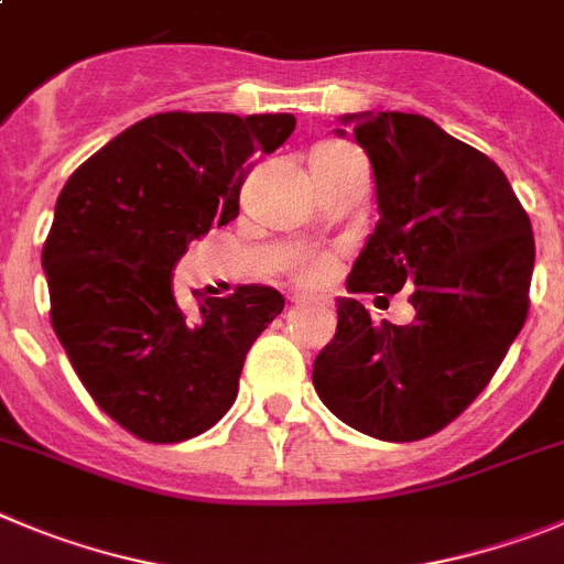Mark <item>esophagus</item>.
Listing matches in <instances>:
<instances>
[{"label":"esophagus","mask_w":564,"mask_h":564,"mask_svg":"<svg viewBox=\"0 0 564 564\" xmlns=\"http://www.w3.org/2000/svg\"><path fill=\"white\" fill-rule=\"evenodd\" d=\"M293 302H296L299 307H324V299H313V296H296Z\"/></svg>","instance_id":"obj_1"}]
</instances>
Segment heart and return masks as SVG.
Instances as JSON below:
<instances>
[{"mask_svg": "<svg viewBox=\"0 0 564 564\" xmlns=\"http://www.w3.org/2000/svg\"><path fill=\"white\" fill-rule=\"evenodd\" d=\"M335 148H344V144L322 142V144H316V148H313V153H310V156H318V153H329V151H335ZM333 268H335L333 257L304 254V257H299L296 262H293L291 273L299 279V282H302V285H322V282H327V279H329Z\"/></svg>", "mask_w": 564, "mask_h": 564, "instance_id": "heart-1", "label": "heart"}]
</instances>
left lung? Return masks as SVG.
Instances as JSON below:
<instances>
[{"mask_svg": "<svg viewBox=\"0 0 564 564\" xmlns=\"http://www.w3.org/2000/svg\"><path fill=\"white\" fill-rule=\"evenodd\" d=\"M375 170L380 220L352 293H400L413 324H375L338 299V329L313 364L324 405L355 431L416 442L489 386L529 316L534 235L503 170L427 117L346 113ZM338 133H344L338 128Z\"/></svg>", "mask_w": 564, "mask_h": 564, "instance_id": "left-lung-1", "label": "left lung"}]
</instances>
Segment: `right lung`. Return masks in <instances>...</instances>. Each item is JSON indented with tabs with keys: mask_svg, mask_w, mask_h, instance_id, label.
Instances as JSON below:
<instances>
[{
	"mask_svg": "<svg viewBox=\"0 0 564 564\" xmlns=\"http://www.w3.org/2000/svg\"><path fill=\"white\" fill-rule=\"evenodd\" d=\"M293 128V113H153L61 189L41 251L50 322L91 400L142 442L209 431L235 402L251 344L285 307L273 288L240 285L187 310L173 268L237 218L254 159Z\"/></svg>",
	"mask_w": 564,
	"mask_h": 564,
	"instance_id": "obj_1",
	"label": "right lung"
}]
</instances>
